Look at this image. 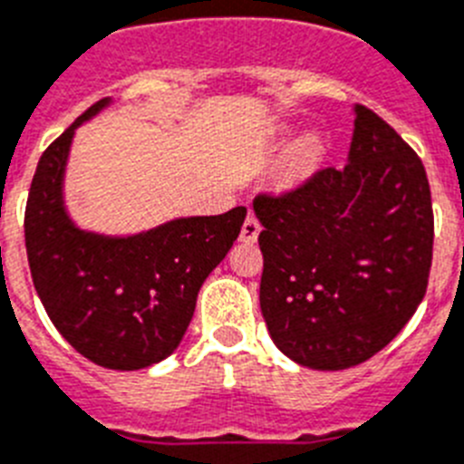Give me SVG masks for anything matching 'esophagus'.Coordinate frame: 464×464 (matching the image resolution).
Instances as JSON below:
<instances>
[{"mask_svg":"<svg viewBox=\"0 0 464 464\" xmlns=\"http://www.w3.org/2000/svg\"><path fill=\"white\" fill-rule=\"evenodd\" d=\"M259 233H261L259 219H256L255 215H249L247 219H245L243 228H240V240H243V243H256Z\"/></svg>","mask_w":464,"mask_h":464,"instance_id":"obj_1","label":"esophagus"}]
</instances>
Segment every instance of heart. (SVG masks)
<instances>
[{
  "label": "heart",
  "instance_id": "1",
  "mask_svg": "<svg viewBox=\"0 0 464 464\" xmlns=\"http://www.w3.org/2000/svg\"><path fill=\"white\" fill-rule=\"evenodd\" d=\"M317 154H320V142H317V137H304V140L294 144V149L289 151V165H292V168H304V165L313 163Z\"/></svg>",
  "mask_w": 464,
  "mask_h": 464
}]
</instances>
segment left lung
<instances>
[{
	"label": "left lung",
	"mask_w": 464,
	"mask_h": 464,
	"mask_svg": "<svg viewBox=\"0 0 464 464\" xmlns=\"http://www.w3.org/2000/svg\"><path fill=\"white\" fill-rule=\"evenodd\" d=\"M259 304L273 343L317 372L382 350L420 305L432 266V196L422 160L354 104L345 168L292 191L259 193Z\"/></svg>",
	"instance_id": "1"
}]
</instances>
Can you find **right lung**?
Instances as JSON below:
<instances>
[{
  "mask_svg": "<svg viewBox=\"0 0 464 464\" xmlns=\"http://www.w3.org/2000/svg\"><path fill=\"white\" fill-rule=\"evenodd\" d=\"M110 104V98L92 104L39 159L25 247L34 289L64 341L104 369L137 372L182 343L205 277L233 247L247 208L179 217L132 236L76 227L64 208L72 140Z\"/></svg>",
  "mask_w": 464,
  "mask_h": 464,
  "instance_id": "obj_1",
  "label": "right lung"
}]
</instances>
